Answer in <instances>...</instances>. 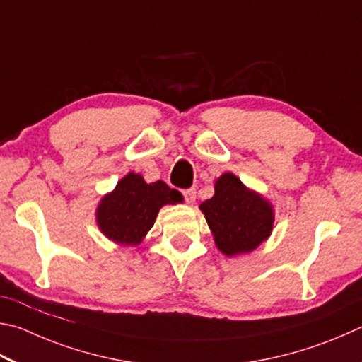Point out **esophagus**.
<instances>
[{
	"label": "esophagus",
	"mask_w": 362,
	"mask_h": 362,
	"mask_svg": "<svg viewBox=\"0 0 362 362\" xmlns=\"http://www.w3.org/2000/svg\"><path fill=\"white\" fill-rule=\"evenodd\" d=\"M195 189L192 187V189H186V191H182V195H185V200H186V204H189V205H192L194 202H195Z\"/></svg>",
	"instance_id": "1"
}]
</instances>
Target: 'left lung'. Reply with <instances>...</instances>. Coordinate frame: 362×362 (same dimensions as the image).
<instances>
[{
  "label": "left lung",
  "instance_id": "obj_1",
  "mask_svg": "<svg viewBox=\"0 0 362 362\" xmlns=\"http://www.w3.org/2000/svg\"><path fill=\"white\" fill-rule=\"evenodd\" d=\"M218 248L226 256L256 250L274 226V210L261 195L246 189L235 175L224 173L214 195L200 205Z\"/></svg>",
  "mask_w": 362,
  "mask_h": 362
}]
</instances>
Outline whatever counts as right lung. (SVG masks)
<instances>
[{
    "label": "right lung",
    "instance_id": "1",
    "mask_svg": "<svg viewBox=\"0 0 362 362\" xmlns=\"http://www.w3.org/2000/svg\"><path fill=\"white\" fill-rule=\"evenodd\" d=\"M180 195L163 181L148 185L136 173H129L101 200L97 221L101 232L122 245H138L154 226L165 204H176Z\"/></svg>",
    "mask_w": 362,
    "mask_h": 362
}]
</instances>
